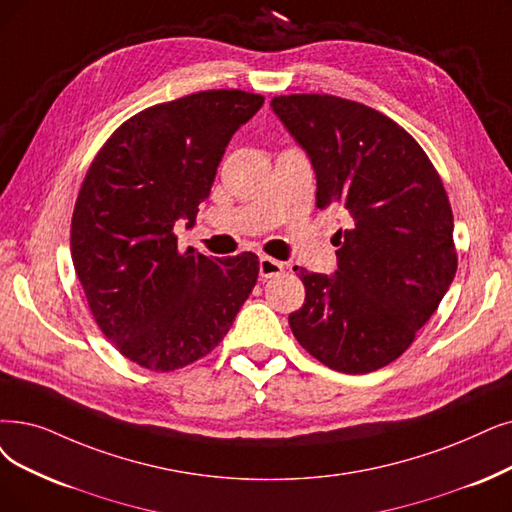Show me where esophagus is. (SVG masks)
<instances>
[{
    "label": "esophagus",
    "instance_id": "esophagus-1",
    "mask_svg": "<svg viewBox=\"0 0 512 512\" xmlns=\"http://www.w3.org/2000/svg\"><path fill=\"white\" fill-rule=\"evenodd\" d=\"M260 277L269 279V277H275V275H281L285 271V264L275 260V258H269V256H260Z\"/></svg>",
    "mask_w": 512,
    "mask_h": 512
}]
</instances>
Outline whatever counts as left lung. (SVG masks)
<instances>
[{
    "mask_svg": "<svg viewBox=\"0 0 512 512\" xmlns=\"http://www.w3.org/2000/svg\"><path fill=\"white\" fill-rule=\"evenodd\" d=\"M273 113L311 159L317 208H338L332 275L298 271L290 315L302 349L330 370L370 374L407 351L454 281V216L418 142L386 115L338 96L292 94Z\"/></svg>",
    "mask_w": 512,
    "mask_h": 512,
    "instance_id": "1",
    "label": "left lung"
}]
</instances>
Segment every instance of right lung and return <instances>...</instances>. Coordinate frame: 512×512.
I'll return each instance as SVG.
<instances>
[{
  "mask_svg": "<svg viewBox=\"0 0 512 512\" xmlns=\"http://www.w3.org/2000/svg\"><path fill=\"white\" fill-rule=\"evenodd\" d=\"M264 98L208 90L140 111L105 142L71 220V258L90 311L115 349L155 372L206 357L258 279V256L178 254L233 134Z\"/></svg>",
  "mask_w": 512,
  "mask_h": 512,
  "instance_id": "1",
  "label": "right lung"
}]
</instances>
